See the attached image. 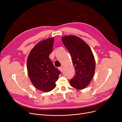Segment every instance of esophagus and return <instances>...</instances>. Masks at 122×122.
I'll return each mask as SVG.
<instances>
[{"mask_svg": "<svg viewBox=\"0 0 122 122\" xmlns=\"http://www.w3.org/2000/svg\"><path fill=\"white\" fill-rule=\"evenodd\" d=\"M59 70H60V71L62 72V71H63V67H59Z\"/></svg>", "mask_w": 122, "mask_h": 122, "instance_id": "esophagus-1", "label": "esophagus"}]
</instances>
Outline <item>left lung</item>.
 I'll use <instances>...</instances> for the list:
<instances>
[{
	"instance_id": "obj_1",
	"label": "left lung",
	"mask_w": 122,
	"mask_h": 122,
	"mask_svg": "<svg viewBox=\"0 0 122 122\" xmlns=\"http://www.w3.org/2000/svg\"><path fill=\"white\" fill-rule=\"evenodd\" d=\"M62 41L71 54L75 68V75L70 80V85L81 90L88 86L94 76L95 61L93 54L88 45L78 36H64Z\"/></svg>"
}]
</instances>
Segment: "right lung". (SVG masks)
Returning <instances> with one entry per match:
<instances>
[{
  "label": "right lung",
  "instance_id": "add662e5",
  "mask_svg": "<svg viewBox=\"0 0 122 122\" xmlns=\"http://www.w3.org/2000/svg\"><path fill=\"white\" fill-rule=\"evenodd\" d=\"M54 38L51 37L36 44L27 59L29 78L34 86L43 92H49L55 86L61 72L54 67L49 55L53 50Z\"/></svg>",
  "mask_w": 122,
  "mask_h": 122
}]
</instances>
